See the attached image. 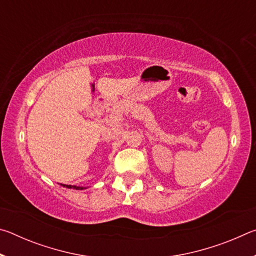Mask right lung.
<instances>
[{"label": "right lung", "instance_id": "add662e5", "mask_svg": "<svg viewBox=\"0 0 256 256\" xmlns=\"http://www.w3.org/2000/svg\"><path fill=\"white\" fill-rule=\"evenodd\" d=\"M62 186H64V188H73V190H84L86 188H84V186H76V185H66V184H60Z\"/></svg>", "mask_w": 256, "mask_h": 256}]
</instances>
